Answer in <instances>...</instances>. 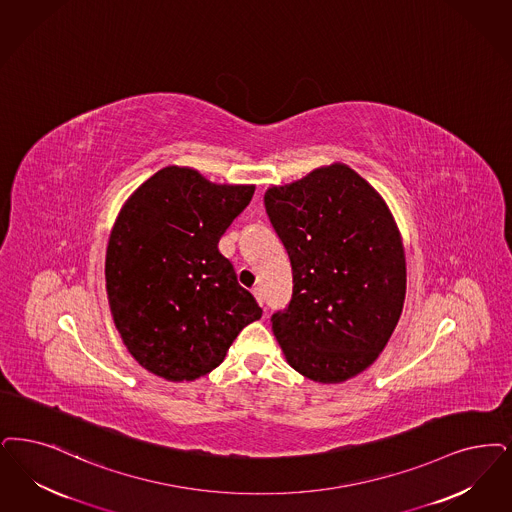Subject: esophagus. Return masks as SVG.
I'll return each instance as SVG.
<instances>
[{
    "instance_id": "34e87169",
    "label": "esophagus",
    "mask_w": 512,
    "mask_h": 512,
    "mask_svg": "<svg viewBox=\"0 0 512 512\" xmlns=\"http://www.w3.org/2000/svg\"><path fill=\"white\" fill-rule=\"evenodd\" d=\"M251 291H253V295H255V299H257V303H259V305H261V307H263V303H265V301H263V291H261V287H253V289H251Z\"/></svg>"
}]
</instances>
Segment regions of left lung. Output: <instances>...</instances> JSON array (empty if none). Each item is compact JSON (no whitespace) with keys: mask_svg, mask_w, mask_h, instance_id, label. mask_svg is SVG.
Instances as JSON below:
<instances>
[{"mask_svg":"<svg viewBox=\"0 0 512 512\" xmlns=\"http://www.w3.org/2000/svg\"><path fill=\"white\" fill-rule=\"evenodd\" d=\"M265 207L293 270L272 331L295 371L347 381L377 360L404 307L406 257L389 207L343 164L268 188Z\"/></svg>","mask_w":512,"mask_h":512,"instance_id":"left-lung-1","label":"left lung"}]
</instances>
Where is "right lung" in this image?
<instances>
[{"instance_id":"add662e5","label":"right lung","mask_w":512,"mask_h":512,"mask_svg":"<svg viewBox=\"0 0 512 512\" xmlns=\"http://www.w3.org/2000/svg\"><path fill=\"white\" fill-rule=\"evenodd\" d=\"M255 186L169 165L125 202L106 249V293L123 345L167 381H194L263 310L219 251Z\"/></svg>"}]
</instances>
